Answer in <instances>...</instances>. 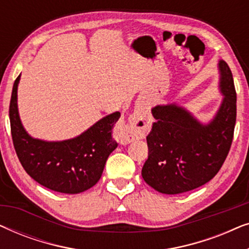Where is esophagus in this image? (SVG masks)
I'll use <instances>...</instances> for the list:
<instances>
[{
  "label": "esophagus",
  "mask_w": 249,
  "mask_h": 249,
  "mask_svg": "<svg viewBox=\"0 0 249 249\" xmlns=\"http://www.w3.org/2000/svg\"><path fill=\"white\" fill-rule=\"evenodd\" d=\"M149 129V119L147 112L144 110H136L125 124H118L114 136L121 144H128L136 139L144 137Z\"/></svg>",
  "instance_id": "34e87169"
}]
</instances>
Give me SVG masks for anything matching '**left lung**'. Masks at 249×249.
Returning <instances> with one entry per match:
<instances>
[{
    "mask_svg": "<svg viewBox=\"0 0 249 249\" xmlns=\"http://www.w3.org/2000/svg\"><path fill=\"white\" fill-rule=\"evenodd\" d=\"M219 72L223 100L209 124L176 103L152 108L155 122L146 137L148 159L142 176L159 193L176 195L198 188L213 179L226 161L236 124L237 95L223 60L219 61Z\"/></svg>",
    "mask_w": 249,
    "mask_h": 249,
    "instance_id": "8db88e82",
    "label": "left lung"
}]
</instances>
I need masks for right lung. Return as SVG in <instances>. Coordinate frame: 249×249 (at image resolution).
Wrapping results in <instances>:
<instances>
[{
    "label": "right lung",
    "instance_id": "1",
    "mask_svg": "<svg viewBox=\"0 0 249 249\" xmlns=\"http://www.w3.org/2000/svg\"><path fill=\"white\" fill-rule=\"evenodd\" d=\"M17 78L10 101L13 146L26 172L40 185L63 194H79L96 185L108 155L117 148L112 129L120 118L114 112L102 118L77 137L61 142L33 138L23 128L18 111Z\"/></svg>",
    "mask_w": 249,
    "mask_h": 249
}]
</instances>
